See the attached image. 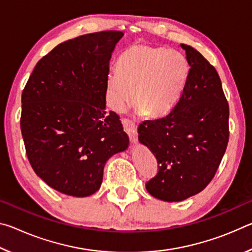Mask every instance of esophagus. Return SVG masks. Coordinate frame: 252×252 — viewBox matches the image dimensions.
<instances>
[{
  "label": "esophagus",
  "instance_id": "obj_1",
  "mask_svg": "<svg viewBox=\"0 0 252 252\" xmlns=\"http://www.w3.org/2000/svg\"><path fill=\"white\" fill-rule=\"evenodd\" d=\"M122 125H123V129L129 134L130 141L132 143H135L138 141V136H136V126L133 122L127 120V119H123L122 120Z\"/></svg>",
  "mask_w": 252,
  "mask_h": 252
}]
</instances>
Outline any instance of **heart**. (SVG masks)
I'll use <instances>...</instances> for the list:
<instances>
[{"mask_svg":"<svg viewBox=\"0 0 252 252\" xmlns=\"http://www.w3.org/2000/svg\"><path fill=\"white\" fill-rule=\"evenodd\" d=\"M190 61L180 51L135 43L119 55L117 72L110 73L106 88L111 105L122 110L131 99L144 117L167 116L186 91Z\"/></svg>","mask_w":252,"mask_h":252,"instance_id":"b5f03b06","label":"heart"}]
</instances>
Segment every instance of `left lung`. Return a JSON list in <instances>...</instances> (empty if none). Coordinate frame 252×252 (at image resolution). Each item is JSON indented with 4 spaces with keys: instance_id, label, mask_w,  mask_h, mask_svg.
<instances>
[{
    "instance_id": "obj_1",
    "label": "left lung",
    "mask_w": 252,
    "mask_h": 252,
    "mask_svg": "<svg viewBox=\"0 0 252 252\" xmlns=\"http://www.w3.org/2000/svg\"><path fill=\"white\" fill-rule=\"evenodd\" d=\"M191 64L181 99L167 116L139 126L159 172L146 183L152 197L174 202L197 194L215 177L229 141V105L215 67L192 46L181 44Z\"/></svg>"
}]
</instances>
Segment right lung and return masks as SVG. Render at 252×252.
Segmentation results:
<instances>
[{"label":"right lung","mask_w":252,"mask_h":252,"mask_svg":"<svg viewBox=\"0 0 252 252\" xmlns=\"http://www.w3.org/2000/svg\"><path fill=\"white\" fill-rule=\"evenodd\" d=\"M123 33L63 42L36 63L22 93L21 132L34 172L72 197L100 189L111 157L129 147L119 116L105 111L111 55Z\"/></svg>","instance_id":"right-lung-1"}]
</instances>
